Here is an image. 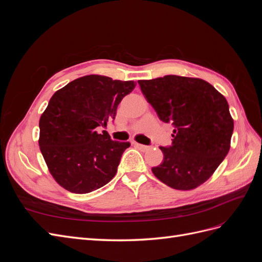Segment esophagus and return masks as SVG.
I'll return each mask as SVG.
<instances>
[{"instance_id":"34e87169","label":"esophagus","mask_w":262,"mask_h":262,"mask_svg":"<svg viewBox=\"0 0 262 262\" xmlns=\"http://www.w3.org/2000/svg\"><path fill=\"white\" fill-rule=\"evenodd\" d=\"M134 145H136V146L141 150V152H146V150H148V149L150 148L149 146H146V145H143V144H140V143H136Z\"/></svg>"}]
</instances>
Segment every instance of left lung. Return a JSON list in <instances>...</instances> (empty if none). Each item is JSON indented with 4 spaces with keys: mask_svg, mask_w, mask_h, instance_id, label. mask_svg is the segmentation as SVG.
Instances as JSON below:
<instances>
[{
    "mask_svg": "<svg viewBox=\"0 0 262 262\" xmlns=\"http://www.w3.org/2000/svg\"><path fill=\"white\" fill-rule=\"evenodd\" d=\"M138 83L158 118L175 126L172 145L161 146L164 161L152 168L153 173L172 189H195L213 175L231 148L234 120L227 100L196 77L166 75Z\"/></svg>",
    "mask_w": 262,
    "mask_h": 262,
    "instance_id": "obj_1",
    "label": "left lung"
}]
</instances>
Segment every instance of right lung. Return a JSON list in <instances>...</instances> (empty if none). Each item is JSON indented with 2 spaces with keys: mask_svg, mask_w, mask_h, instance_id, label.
<instances>
[{
  "mask_svg": "<svg viewBox=\"0 0 262 262\" xmlns=\"http://www.w3.org/2000/svg\"><path fill=\"white\" fill-rule=\"evenodd\" d=\"M137 83L86 75L53 94L39 120V147L51 176L73 193L105 186L118 169L129 142H116L99 126L115 120L117 107Z\"/></svg>",
  "mask_w": 262,
  "mask_h": 262,
  "instance_id": "right-lung-1",
  "label": "right lung"
}]
</instances>
